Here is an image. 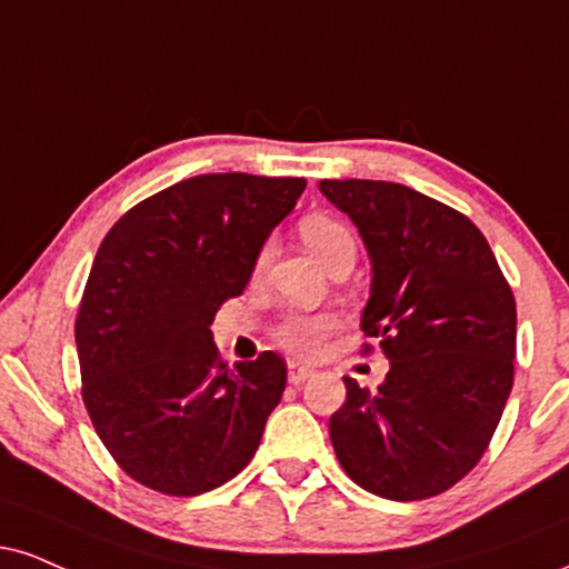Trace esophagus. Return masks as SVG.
Returning <instances> with one entry per match:
<instances>
[{"mask_svg":"<svg viewBox=\"0 0 569 569\" xmlns=\"http://www.w3.org/2000/svg\"><path fill=\"white\" fill-rule=\"evenodd\" d=\"M315 371L307 366H299V362H289V381L291 385H305L307 379H312Z\"/></svg>","mask_w":569,"mask_h":569,"instance_id":"obj_1","label":"esophagus"}]
</instances>
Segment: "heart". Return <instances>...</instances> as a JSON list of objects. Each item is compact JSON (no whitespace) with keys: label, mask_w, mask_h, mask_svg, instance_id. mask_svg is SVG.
Masks as SVG:
<instances>
[{"label":"heart","mask_w":569,"mask_h":569,"mask_svg":"<svg viewBox=\"0 0 569 569\" xmlns=\"http://www.w3.org/2000/svg\"><path fill=\"white\" fill-rule=\"evenodd\" d=\"M299 236L307 249L320 259L326 267H331L341 257H355V236L339 219L326 214H310L299 222ZM270 243L259 249L254 259V276L264 270L270 262ZM339 328V318L331 312H291L283 323L278 326L276 339L280 347H286L297 358H315L323 352L328 337Z\"/></svg>","instance_id":"b5f03b06"}]
</instances>
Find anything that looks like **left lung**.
<instances>
[{
  "label": "left lung",
  "instance_id": "8db88e82",
  "mask_svg": "<svg viewBox=\"0 0 569 569\" xmlns=\"http://www.w3.org/2000/svg\"><path fill=\"white\" fill-rule=\"evenodd\" d=\"M371 257L360 328L389 373L345 376L328 421L341 469L389 501L440 496L477 467L515 385L517 305L477 224L397 182L320 180ZM368 350V345H366Z\"/></svg>",
  "mask_w": 569,
  "mask_h": 569
}]
</instances>
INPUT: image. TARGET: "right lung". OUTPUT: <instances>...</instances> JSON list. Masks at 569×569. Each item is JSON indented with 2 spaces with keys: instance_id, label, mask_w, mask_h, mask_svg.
I'll return each mask as SVG.
<instances>
[{
  "instance_id": "1",
  "label": "right lung",
  "mask_w": 569,
  "mask_h": 569,
  "mask_svg": "<svg viewBox=\"0 0 569 569\" xmlns=\"http://www.w3.org/2000/svg\"><path fill=\"white\" fill-rule=\"evenodd\" d=\"M305 188V177L198 174L102 238L77 315L81 397L108 453L146 488L198 496L254 458L286 362L262 352L230 368L209 326Z\"/></svg>"
}]
</instances>
